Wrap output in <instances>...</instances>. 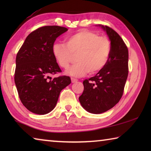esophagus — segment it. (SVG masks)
<instances>
[{
  "instance_id": "esophagus-1",
  "label": "esophagus",
  "mask_w": 151,
  "mask_h": 151,
  "mask_svg": "<svg viewBox=\"0 0 151 151\" xmlns=\"http://www.w3.org/2000/svg\"><path fill=\"white\" fill-rule=\"evenodd\" d=\"M77 81H78L77 79H76V78H71V81H72L73 83H76V82Z\"/></svg>"
}]
</instances>
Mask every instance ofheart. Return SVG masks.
Listing matches in <instances>:
<instances>
[{
  "label": "heart",
  "mask_w": 151,
  "mask_h": 151,
  "mask_svg": "<svg viewBox=\"0 0 151 151\" xmlns=\"http://www.w3.org/2000/svg\"><path fill=\"white\" fill-rule=\"evenodd\" d=\"M52 52L58 65L63 68H68L76 55V63L70 66L66 73L79 77L88 71L94 74L103 69L109 60L111 44L106 37L83 30L66 38L65 44L55 42Z\"/></svg>",
  "instance_id": "obj_1"
}]
</instances>
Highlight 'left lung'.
I'll return each instance as SVG.
<instances>
[{"label":"left lung","mask_w":151,"mask_h":151,"mask_svg":"<svg viewBox=\"0 0 151 151\" xmlns=\"http://www.w3.org/2000/svg\"><path fill=\"white\" fill-rule=\"evenodd\" d=\"M106 32L111 44L109 60L103 69L83 81L79 96L81 106L93 114H101L119 103L123 94L129 68V51L123 40L113 29L99 24Z\"/></svg>","instance_id":"obj_1"}]
</instances>
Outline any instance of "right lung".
I'll list each match as a JSON object with an SVG mask.
<instances>
[{
    "instance_id": "add662e5",
    "label": "right lung",
    "mask_w": 151,
    "mask_h": 151,
    "mask_svg": "<svg viewBox=\"0 0 151 151\" xmlns=\"http://www.w3.org/2000/svg\"><path fill=\"white\" fill-rule=\"evenodd\" d=\"M67 30L59 26L39 28L28 35L17 53L14 83L22 104L33 113L52 111L60 91L71 83L68 76L53 79L49 76L61 72L52 47L57 38Z\"/></svg>"
}]
</instances>
